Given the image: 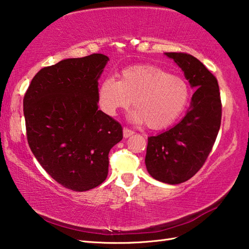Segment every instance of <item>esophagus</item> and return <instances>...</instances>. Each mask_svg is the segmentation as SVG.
<instances>
[{"label": "esophagus", "instance_id": "esophagus-1", "mask_svg": "<svg viewBox=\"0 0 249 249\" xmlns=\"http://www.w3.org/2000/svg\"><path fill=\"white\" fill-rule=\"evenodd\" d=\"M133 135H134V131L133 130H130L128 128H124L123 129V137H124L125 139L126 138H129V137L133 136Z\"/></svg>", "mask_w": 249, "mask_h": 249}]
</instances>
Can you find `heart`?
Returning a JSON list of instances; mask_svg holds the SVG:
<instances>
[{
    "instance_id": "heart-1",
    "label": "heart",
    "mask_w": 249,
    "mask_h": 249,
    "mask_svg": "<svg viewBox=\"0 0 249 249\" xmlns=\"http://www.w3.org/2000/svg\"><path fill=\"white\" fill-rule=\"evenodd\" d=\"M190 97L188 83L156 65H135L120 73V80L107 78L97 91L99 107L114 116L127 109L131 100L135 110L130 119L146 124L153 130L165 129L176 123L186 109Z\"/></svg>"
}]
</instances>
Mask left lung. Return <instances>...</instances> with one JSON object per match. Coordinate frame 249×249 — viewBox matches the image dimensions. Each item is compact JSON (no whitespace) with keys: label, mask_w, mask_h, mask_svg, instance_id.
I'll return each instance as SVG.
<instances>
[{"label":"left lung","mask_w":249,"mask_h":249,"mask_svg":"<svg viewBox=\"0 0 249 249\" xmlns=\"http://www.w3.org/2000/svg\"><path fill=\"white\" fill-rule=\"evenodd\" d=\"M195 89L184 118L170 129L147 138L145 166L152 178L176 185L187 181L212 151L221 121L218 83L202 63L186 53L166 52Z\"/></svg>","instance_id":"left-lung-1"}]
</instances>
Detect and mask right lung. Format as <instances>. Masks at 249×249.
<instances>
[{"label":"right lung","mask_w":249,"mask_h":249,"mask_svg":"<svg viewBox=\"0 0 249 249\" xmlns=\"http://www.w3.org/2000/svg\"><path fill=\"white\" fill-rule=\"evenodd\" d=\"M108 61L94 53L45 67L23 98L32 153L52 178L75 192L105 181L109 152L123 139L122 126L98 110V79Z\"/></svg>","instance_id":"right-lung-1"}]
</instances>
